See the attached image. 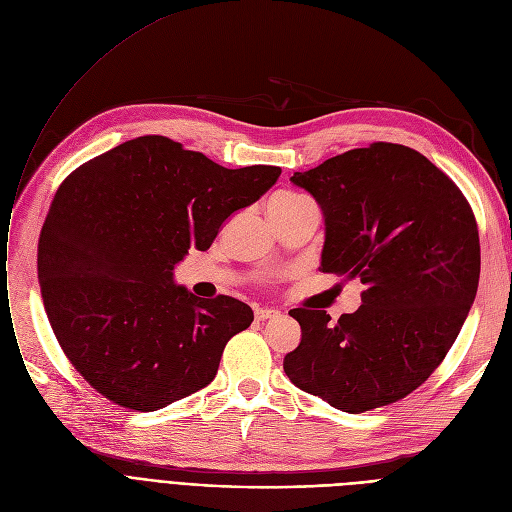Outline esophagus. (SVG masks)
Instances as JSON below:
<instances>
[{
	"mask_svg": "<svg viewBox=\"0 0 512 512\" xmlns=\"http://www.w3.org/2000/svg\"><path fill=\"white\" fill-rule=\"evenodd\" d=\"M256 318L258 320H268V318H277V316H281V312L279 310H275V308H256Z\"/></svg>",
	"mask_w": 512,
	"mask_h": 512,
	"instance_id": "1",
	"label": "esophagus"
}]
</instances>
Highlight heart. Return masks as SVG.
Listing matches in <instances>:
<instances>
[{"label":"heart","mask_w":512,"mask_h":512,"mask_svg":"<svg viewBox=\"0 0 512 512\" xmlns=\"http://www.w3.org/2000/svg\"><path fill=\"white\" fill-rule=\"evenodd\" d=\"M299 200H306V196L297 194V192H289V190H283V192H279V194H275V196H273V200L268 202V206H279V208H283V206L295 204V202H299Z\"/></svg>","instance_id":"heart-1"}]
</instances>
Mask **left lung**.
<instances>
[{"instance_id": "1", "label": "left lung", "mask_w": 512, "mask_h": 512, "mask_svg": "<svg viewBox=\"0 0 512 512\" xmlns=\"http://www.w3.org/2000/svg\"><path fill=\"white\" fill-rule=\"evenodd\" d=\"M291 182L324 210L322 273L366 289L335 324L324 310H291L302 343L283 370L347 413L397 403L442 364L475 299L473 210L444 171L393 142L347 150Z\"/></svg>"}]
</instances>
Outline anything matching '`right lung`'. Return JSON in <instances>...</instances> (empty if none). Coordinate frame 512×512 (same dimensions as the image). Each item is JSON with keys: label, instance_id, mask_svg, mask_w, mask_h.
<instances>
[{"label": "right lung", "instance_id": "add662e5", "mask_svg": "<svg viewBox=\"0 0 512 512\" xmlns=\"http://www.w3.org/2000/svg\"><path fill=\"white\" fill-rule=\"evenodd\" d=\"M279 175L140 136L64 179L39 237L41 295L59 347L97 393L157 411L213 382L254 312L231 295L202 299L173 285V266L208 250L223 221Z\"/></svg>", "mask_w": 512, "mask_h": 512}]
</instances>
